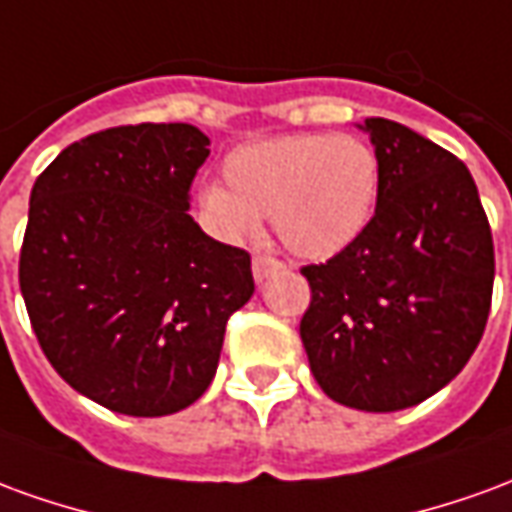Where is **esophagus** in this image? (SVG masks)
<instances>
[{"label":"esophagus","mask_w":512,"mask_h":512,"mask_svg":"<svg viewBox=\"0 0 512 512\" xmlns=\"http://www.w3.org/2000/svg\"><path fill=\"white\" fill-rule=\"evenodd\" d=\"M282 263H279L277 257L271 255H255V260H252V274H255L257 282H263V279H268L271 274H277V271H282Z\"/></svg>","instance_id":"34e87169"}]
</instances>
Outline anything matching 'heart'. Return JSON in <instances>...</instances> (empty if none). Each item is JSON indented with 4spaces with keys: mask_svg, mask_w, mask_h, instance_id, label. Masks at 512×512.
<instances>
[{
    "mask_svg": "<svg viewBox=\"0 0 512 512\" xmlns=\"http://www.w3.org/2000/svg\"><path fill=\"white\" fill-rule=\"evenodd\" d=\"M224 183L197 191L205 230L241 244L271 216L279 241L301 257H332L365 233L376 213L381 164L354 134H293L235 147Z\"/></svg>",
    "mask_w": 512,
    "mask_h": 512,
    "instance_id": "b5f03b06",
    "label": "heart"
}]
</instances>
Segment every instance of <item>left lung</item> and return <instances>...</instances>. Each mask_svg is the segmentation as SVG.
Wrapping results in <instances>:
<instances>
[{
	"label": "left lung",
	"mask_w": 512,
	"mask_h": 512,
	"mask_svg": "<svg viewBox=\"0 0 512 512\" xmlns=\"http://www.w3.org/2000/svg\"><path fill=\"white\" fill-rule=\"evenodd\" d=\"M381 164L376 216L354 244L304 266L301 343L334 403L400 411L447 386L483 337L494 241L463 161L384 117L365 126Z\"/></svg>",
	"instance_id": "8db88e82"
}]
</instances>
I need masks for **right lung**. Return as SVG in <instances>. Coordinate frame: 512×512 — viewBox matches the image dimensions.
I'll return each instance as SVG.
<instances>
[{
  "label": "right lung",
  "mask_w": 512,
  "mask_h": 512,
  "mask_svg": "<svg viewBox=\"0 0 512 512\" xmlns=\"http://www.w3.org/2000/svg\"><path fill=\"white\" fill-rule=\"evenodd\" d=\"M211 139L189 123L73 142L29 197L18 282L51 367L128 417H167L211 386L224 326L255 293L244 249L189 213Z\"/></svg>",
  "instance_id": "add662e5"
}]
</instances>
